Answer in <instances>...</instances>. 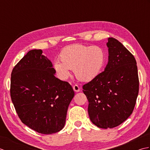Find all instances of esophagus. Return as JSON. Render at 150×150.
Returning a JSON list of instances; mask_svg holds the SVG:
<instances>
[{
    "instance_id": "34e87169",
    "label": "esophagus",
    "mask_w": 150,
    "mask_h": 150,
    "mask_svg": "<svg viewBox=\"0 0 150 150\" xmlns=\"http://www.w3.org/2000/svg\"><path fill=\"white\" fill-rule=\"evenodd\" d=\"M73 90H74L75 92L80 91V88H79V86L77 85V84H75V85L73 86Z\"/></svg>"
}]
</instances>
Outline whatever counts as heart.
I'll use <instances>...</instances> for the list:
<instances>
[{"label": "heart", "mask_w": 150, "mask_h": 150, "mask_svg": "<svg viewBox=\"0 0 150 150\" xmlns=\"http://www.w3.org/2000/svg\"><path fill=\"white\" fill-rule=\"evenodd\" d=\"M106 53L98 46L73 44L65 47L60 54V61L53 63V68L59 77L66 80L70 75V69L79 80L89 82L97 77L106 61Z\"/></svg>", "instance_id": "b5f03b06"}]
</instances>
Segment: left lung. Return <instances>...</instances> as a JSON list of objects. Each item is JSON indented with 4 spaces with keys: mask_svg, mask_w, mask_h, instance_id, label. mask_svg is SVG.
<instances>
[{
    "mask_svg": "<svg viewBox=\"0 0 150 150\" xmlns=\"http://www.w3.org/2000/svg\"><path fill=\"white\" fill-rule=\"evenodd\" d=\"M106 44L109 56L104 71L82 86L91 121L104 129L117 127L131 115L139 88L134 56L114 38H108Z\"/></svg>",
    "mask_w": 150,
    "mask_h": 150,
    "instance_id": "obj_1",
    "label": "left lung"
}]
</instances>
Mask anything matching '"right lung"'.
Segmentation results:
<instances>
[{"mask_svg":"<svg viewBox=\"0 0 150 150\" xmlns=\"http://www.w3.org/2000/svg\"><path fill=\"white\" fill-rule=\"evenodd\" d=\"M55 74L52 62L41 50L28 52L11 72L10 95L16 112L22 123L42 134L64 128L75 95L71 86Z\"/></svg>","mask_w":150,"mask_h":150,"instance_id":"right-lung-1","label":"right lung"}]
</instances>
